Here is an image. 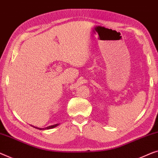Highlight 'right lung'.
Instances as JSON below:
<instances>
[{
    "label": "right lung",
    "instance_id": "obj_1",
    "mask_svg": "<svg viewBox=\"0 0 158 158\" xmlns=\"http://www.w3.org/2000/svg\"><path fill=\"white\" fill-rule=\"evenodd\" d=\"M57 126H58V124H55V125H53V126H48V127H47V128H37V127H35V126H33V127H34V128H37V129H40V130H46V129L53 128H55V127Z\"/></svg>",
    "mask_w": 158,
    "mask_h": 158
}]
</instances>
